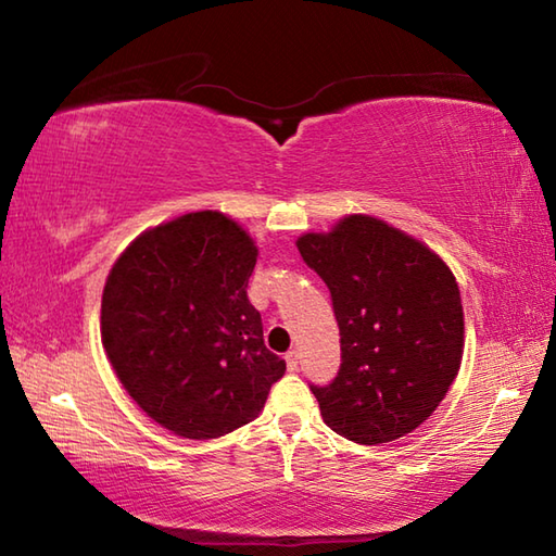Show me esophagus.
<instances>
[{
  "mask_svg": "<svg viewBox=\"0 0 556 556\" xmlns=\"http://www.w3.org/2000/svg\"><path fill=\"white\" fill-rule=\"evenodd\" d=\"M285 358H287V368H289V370H299L301 356H299V351H296V349H291Z\"/></svg>",
  "mask_w": 556,
  "mask_h": 556,
  "instance_id": "obj_1",
  "label": "esophagus"
}]
</instances>
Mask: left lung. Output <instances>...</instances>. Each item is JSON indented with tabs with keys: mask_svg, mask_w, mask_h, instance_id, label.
Here are the masks:
<instances>
[{
	"mask_svg": "<svg viewBox=\"0 0 556 556\" xmlns=\"http://www.w3.org/2000/svg\"><path fill=\"white\" fill-rule=\"evenodd\" d=\"M323 277L341 337V365L311 384L323 420L356 444L394 442L430 418L464 356V305L444 260L368 215L296 241Z\"/></svg>",
	"mask_w": 556,
	"mask_h": 556,
	"instance_id": "obj_1",
	"label": "left lung"
}]
</instances>
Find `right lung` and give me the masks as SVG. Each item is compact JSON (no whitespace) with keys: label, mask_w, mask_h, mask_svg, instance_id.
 <instances>
[{"label":"right lung","mask_w":556,"mask_h":556,"mask_svg":"<svg viewBox=\"0 0 556 556\" xmlns=\"http://www.w3.org/2000/svg\"><path fill=\"white\" fill-rule=\"evenodd\" d=\"M257 248L222 212L148 229L102 291V346L124 389L162 428L215 440L257 418L287 370L248 301Z\"/></svg>","instance_id":"add662e5"}]
</instances>
